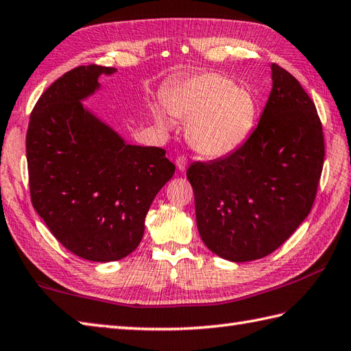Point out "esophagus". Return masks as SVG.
<instances>
[{"mask_svg": "<svg viewBox=\"0 0 351 351\" xmlns=\"http://www.w3.org/2000/svg\"><path fill=\"white\" fill-rule=\"evenodd\" d=\"M176 167L180 171H185V169H187V158H185V156L176 158Z\"/></svg>", "mask_w": 351, "mask_h": 351, "instance_id": "1", "label": "esophagus"}]
</instances>
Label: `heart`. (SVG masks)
Returning a JSON list of instances; mask_svg holds the SVG:
<instances>
[{
  "instance_id": "heart-1",
  "label": "heart",
  "mask_w": 351,
  "mask_h": 351,
  "mask_svg": "<svg viewBox=\"0 0 351 351\" xmlns=\"http://www.w3.org/2000/svg\"><path fill=\"white\" fill-rule=\"evenodd\" d=\"M161 102L171 117L187 122L189 145L206 158H223L238 151L256 123L253 95L219 72H200L178 81L162 93ZM152 114L160 130L170 128L162 108H154Z\"/></svg>"
}]
</instances>
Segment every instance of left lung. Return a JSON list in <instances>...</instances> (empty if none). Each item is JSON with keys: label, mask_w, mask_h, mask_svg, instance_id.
I'll return each instance as SVG.
<instances>
[{"label": "left lung", "mask_w": 351, "mask_h": 351, "mask_svg": "<svg viewBox=\"0 0 351 351\" xmlns=\"http://www.w3.org/2000/svg\"><path fill=\"white\" fill-rule=\"evenodd\" d=\"M271 92L245 143L225 158L193 162L200 238L215 255L247 263L294 234L314 204L324 138L314 102L299 81L271 64Z\"/></svg>", "instance_id": "obj_1"}]
</instances>
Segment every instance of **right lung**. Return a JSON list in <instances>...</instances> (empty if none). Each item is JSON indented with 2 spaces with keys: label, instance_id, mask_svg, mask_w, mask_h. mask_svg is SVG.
Here are the masks:
<instances>
[{
  "label": "right lung",
  "instance_id": "right-lung-1",
  "mask_svg": "<svg viewBox=\"0 0 351 351\" xmlns=\"http://www.w3.org/2000/svg\"><path fill=\"white\" fill-rule=\"evenodd\" d=\"M116 68L78 66L37 101L27 131L32 202L58 241L77 256L111 263L145 234L158 191L175 173L166 151L126 143L83 101Z\"/></svg>",
  "mask_w": 351,
  "mask_h": 351
}]
</instances>
